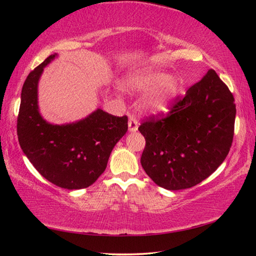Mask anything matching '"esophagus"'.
<instances>
[{
	"label": "esophagus",
	"mask_w": 256,
	"mask_h": 256,
	"mask_svg": "<svg viewBox=\"0 0 256 256\" xmlns=\"http://www.w3.org/2000/svg\"><path fill=\"white\" fill-rule=\"evenodd\" d=\"M138 128V120L134 118L133 115H130L128 118V131L130 132H136Z\"/></svg>",
	"instance_id": "obj_1"
}]
</instances>
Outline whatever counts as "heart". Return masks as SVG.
<instances>
[{
  "label": "heart",
  "mask_w": 256,
  "mask_h": 256,
  "mask_svg": "<svg viewBox=\"0 0 256 256\" xmlns=\"http://www.w3.org/2000/svg\"><path fill=\"white\" fill-rule=\"evenodd\" d=\"M125 86L136 92L150 94L157 90L158 92L146 102V107L154 114L167 112L172 99L176 96L178 90L174 78L152 68H141L131 73L125 80Z\"/></svg>",
  "instance_id": "obj_1"
}]
</instances>
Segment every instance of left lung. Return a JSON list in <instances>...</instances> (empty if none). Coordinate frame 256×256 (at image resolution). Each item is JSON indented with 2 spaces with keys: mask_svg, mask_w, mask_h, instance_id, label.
<instances>
[{
  "mask_svg": "<svg viewBox=\"0 0 256 256\" xmlns=\"http://www.w3.org/2000/svg\"><path fill=\"white\" fill-rule=\"evenodd\" d=\"M158 116L149 118L138 131L146 138L141 164L160 188L177 190L196 186L226 159L232 144L236 105L214 70L184 97L176 98L167 116Z\"/></svg>",
  "mask_w": 256,
  "mask_h": 256,
  "instance_id": "left-lung-1",
  "label": "left lung"
}]
</instances>
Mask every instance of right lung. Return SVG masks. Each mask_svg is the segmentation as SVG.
Masks as SVG:
<instances>
[{
  "instance_id": "1",
  "label": "right lung",
  "mask_w": 256,
  "mask_h": 256,
  "mask_svg": "<svg viewBox=\"0 0 256 256\" xmlns=\"http://www.w3.org/2000/svg\"><path fill=\"white\" fill-rule=\"evenodd\" d=\"M56 56L50 55L26 79L16 133L24 154L42 177L62 188H86L105 172L112 150L128 131V118L98 108L74 123L46 122L38 110V81Z\"/></svg>"
}]
</instances>
